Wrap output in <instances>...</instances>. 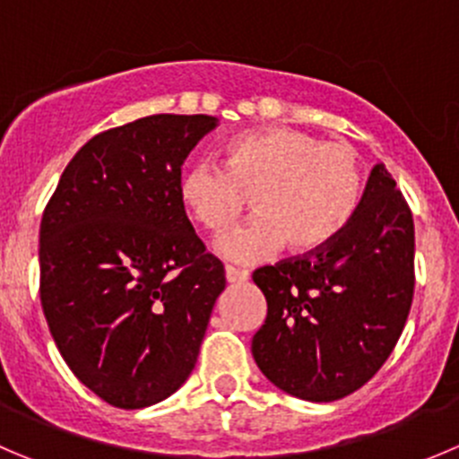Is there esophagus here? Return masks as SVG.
I'll return each mask as SVG.
<instances>
[{
    "instance_id": "esophagus-1",
    "label": "esophagus",
    "mask_w": 459,
    "mask_h": 459,
    "mask_svg": "<svg viewBox=\"0 0 459 459\" xmlns=\"http://www.w3.org/2000/svg\"><path fill=\"white\" fill-rule=\"evenodd\" d=\"M226 280H229L230 284L247 282V280H248V271L247 269H239V266H233V264H226Z\"/></svg>"
}]
</instances>
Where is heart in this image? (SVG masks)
<instances>
[{"label": "heart", "mask_w": 459, "mask_h": 459, "mask_svg": "<svg viewBox=\"0 0 459 459\" xmlns=\"http://www.w3.org/2000/svg\"><path fill=\"white\" fill-rule=\"evenodd\" d=\"M361 186V157L350 143L269 127L230 139L224 163H190L179 193L208 230L230 224L253 195L255 215L224 230L215 248L229 260L255 262L282 244L300 255L327 247L357 211Z\"/></svg>", "instance_id": "obj_1"}]
</instances>
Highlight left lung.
<instances>
[{
    "label": "left lung",
    "mask_w": 459,
    "mask_h": 459,
    "mask_svg": "<svg viewBox=\"0 0 459 459\" xmlns=\"http://www.w3.org/2000/svg\"><path fill=\"white\" fill-rule=\"evenodd\" d=\"M266 320L251 352L293 397L336 402L372 379L397 345L415 291V224L384 163L325 248L253 271Z\"/></svg>",
    "instance_id": "8db88e82"
}]
</instances>
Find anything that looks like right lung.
Instances as JSON below:
<instances>
[{
  "label": "right lung",
  "mask_w": 459,
  "mask_h": 459,
  "mask_svg": "<svg viewBox=\"0 0 459 459\" xmlns=\"http://www.w3.org/2000/svg\"><path fill=\"white\" fill-rule=\"evenodd\" d=\"M215 117L154 114L100 132L39 224V300L80 384L126 411L163 402L197 363L224 264L195 233L181 166Z\"/></svg>",
  "instance_id": "add662e5"
}]
</instances>
